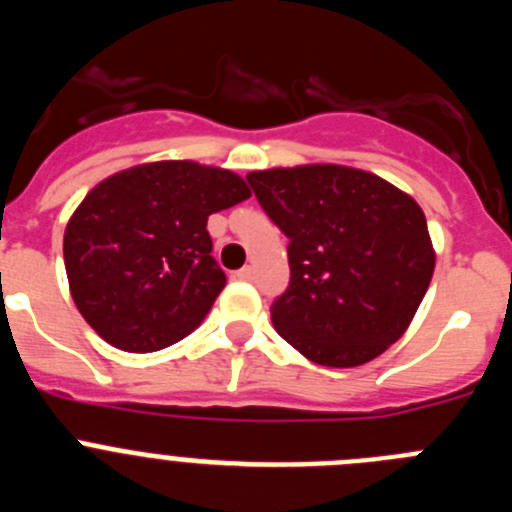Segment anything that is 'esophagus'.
<instances>
[{
	"label": "esophagus",
	"mask_w": 512,
	"mask_h": 512,
	"mask_svg": "<svg viewBox=\"0 0 512 512\" xmlns=\"http://www.w3.org/2000/svg\"><path fill=\"white\" fill-rule=\"evenodd\" d=\"M253 277H256V269H253V266H243V269L238 271V279H243V282H253Z\"/></svg>",
	"instance_id": "1"
}]
</instances>
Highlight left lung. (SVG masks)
<instances>
[{
	"mask_svg": "<svg viewBox=\"0 0 512 512\" xmlns=\"http://www.w3.org/2000/svg\"><path fill=\"white\" fill-rule=\"evenodd\" d=\"M289 238L279 336L323 366H361L408 330L436 253L413 197L369 171L318 164L246 176Z\"/></svg>",
	"mask_w": 512,
	"mask_h": 512,
	"instance_id": "obj_1",
	"label": "left lung"
}]
</instances>
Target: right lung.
<instances>
[{"instance_id":"1","label":"right lung","mask_w":512,"mask_h":512,"mask_svg":"<svg viewBox=\"0 0 512 512\" xmlns=\"http://www.w3.org/2000/svg\"><path fill=\"white\" fill-rule=\"evenodd\" d=\"M233 171L158 161L104 179L63 235L71 297L110 346L148 354L200 328L225 287L207 217L248 200Z\"/></svg>"}]
</instances>
